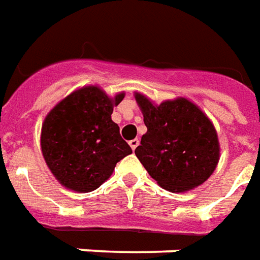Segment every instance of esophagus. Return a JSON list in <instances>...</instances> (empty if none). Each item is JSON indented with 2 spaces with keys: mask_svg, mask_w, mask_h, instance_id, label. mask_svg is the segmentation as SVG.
I'll list each match as a JSON object with an SVG mask.
<instances>
[{
  "mask_svg": "<svg viewBox=\"0 0 260 260\" xmlns=\"http://www.w3.org/2000/svg\"><path fill=\"white\" fill-rule=\"evenodd\" d=\"M129 146H131V149L135 150L136 147L139 146V139L136 138V139H132V140H131V142H129Z\"/></svg>",
  "mask_w": 260,
  "mask_h": 260,
  "instance_id": "obj_1",
  "label": "esophagus"
}]
</instances>
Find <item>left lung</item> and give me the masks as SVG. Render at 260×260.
<instances>
[{
	"mask_svg": "<svg viewBox=\"0 0 260 260\" xmlns=\"http://www.w3.org/2000/svg\"><path fill=\"white\" fill-rule=\"evenodd\" d=\"M135 99L147 126L135 154L150 176L172 193L203 184L213 174L220 153L211 120L186 98L158 106L139 92Z\"/></svg>",
	"mask_w": 260,
	"mask_h": 260,
	"instance_id": "left-lung-1",
	"label": "left lung"
}]
</instances>
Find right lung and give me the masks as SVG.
Returning a JSON list of instances; mask_svg holds the SVG:
<instances>
[{
    "instance_id": "right-lung-1",
    "label": "right lung",
    "mask_w": 260,
    "mask_h": 260,
    "mask_svg": "<svg viewBox=\"0 0 260 260\" xmlns=\"http://www.w3.org/2000/svg\"><path fill=\"white\" fill-rule=\"evenodd\" d=\"M122 99L124 92L110 98L99 86H84L48 113L41 129L42 155L64 187L93 191L132 153L111 120L113 107Z\"/></svg>"
}]
</instances>
